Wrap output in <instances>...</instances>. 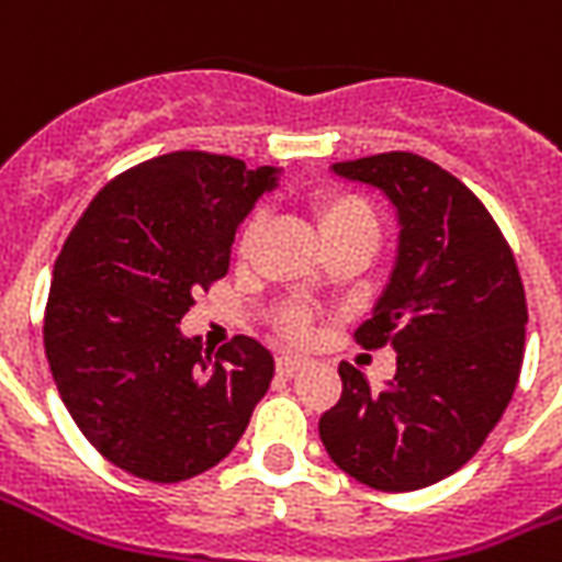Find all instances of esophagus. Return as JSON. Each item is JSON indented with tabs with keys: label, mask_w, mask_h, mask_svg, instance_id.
<instances>
[{
	"label": "esophagus",
	"mask_w": 562,
	"mask_h": 562,
	"mask_svg": "<svg viewBox=\"0 0 562 562\" xmlns=\"http://www.w3.org/2000/svg\"><path fill=\"white\" fill-rule=\"evenodd\" d=\"M306 358H297V355H280L277 358V373L280 376H294L297 370H304Z\"/></svg>",
	"instance_id": "obj_1"
}]
</instances>
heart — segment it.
<instances>
[{
    "instance_id": "b5f03b06",
    "label": "heart",
    "mask_w": 562,
    "mask_h": 562,
    "mask_svg": "<svg viewBox=\"0 0 562 562\" xmlns=\"http://www.w3.org/2000/svg\"><path fill=\"white\" fill-rule=\"evenodd\" d=\"M306 213L316 225L318 237L328 252L342 249V246H364L373 249L379 240L376 210L370 207L364 195H358L346 186H322L306 198ZM258 222L249 220L237 232L234 240V256L237 261H246L256 244ZM273 330L282 342H306L313 334V313L304 304H285L273 310Z\"/></svg>"
}]
</instances>
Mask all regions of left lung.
Masks as SVG:
<instances>
[{"label": "left lung", "mask_w": 562, "mask_h": 562, "mask_svg": "<svg viewBox=\"0 0 562 562\" xmlns=\"http://www.w3.org/2000/svg\"><path fill=\"white\" fill-rule=\"evenodd\" d=\"M334 171L379 186L401 216L389 289L355 330L364 349L391 346L397 373L370 389L340 364L318 436L361 484L418 491L458 472L506 413L524 364V282L494 216L436 161L391 149Z\"/></svg>", "instance_id": "8db88e82"}]
</instances>
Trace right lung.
Returning <instances> with one entry per match:
<instances>
[{
	"instance_id": "obj_1",
	"label": "right lung",
	"mask_w": 562,
	"mask_h": 562,
	"mask_svg": "<svg viewBox=\"0 0 562 562\" xmlns=\"http://www.w3.org/2000/svg\"><path fill=\"white\" fill-rule=\"evenodd\" d=\"M273 183V168L177 149L114 177L63 244L44 352L80 434L128 475L171 484L216 467L268 391L261 342L201 352L180 318L228 273L234 232Z\"/></svg>"
}]
</instances>
